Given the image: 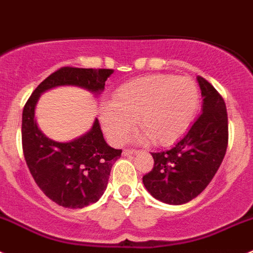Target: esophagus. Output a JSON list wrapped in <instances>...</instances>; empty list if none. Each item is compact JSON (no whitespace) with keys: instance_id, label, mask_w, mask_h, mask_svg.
I'll return each mask as SVG.
<instances>
[{"instance_id":"1","label":"esophagus","mask_w":253,"mask_h":253,"mask_svg":"<svg viewBox=\"0 0 253 253\" xmlns=\"http://www.w3.org/2000/svg\"><path fill=\"white\" fill-rule=\"evenodd\" d=\"M135 154H137V150H133V149H131V150L125 149L124 152H122V155H124V156H132V155H135Z\"/></svg>"}]
</instances>
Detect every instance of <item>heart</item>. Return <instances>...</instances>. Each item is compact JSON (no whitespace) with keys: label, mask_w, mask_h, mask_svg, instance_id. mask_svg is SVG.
<instances>
[{"label":"heart","mask_w":253,"mask_h":253,"mask_svg":"<svg viewBox=\"0 0 253 253\" xmlns=\"http://www.w3.org/2000/svg\"><path fill=\"white\" fill-rule=\"evenodd\" d=\"M199 104L197 84L185 77L151 74L132 79L113 93L112 103L103 104L99 118L107 137L120 145L138 126L158 145L180 137L192 124Z\"/></svg>","instance_id":"obj_1"}]
</instances>
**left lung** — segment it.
I'll return each instance as SVG.
<instances>
[{"mask_svg": "<svg viewBox=\"0 0 253 253\" xmlns=\"http://www.w3.org/2000/svg\"><path fill=\"white\" fill-rule=\"evenodd\" d=\"M198 83L203 97L202 115L171 149L152 152L154 168L142 177L147 192L166 204H185L203 192L228 146L224 99L204 78L198 77Z\"/></svg>", "mask_w": 253, "mask_h": 253, "instance_id": "left-lung-1", "label": "left lung"}]
</instances>
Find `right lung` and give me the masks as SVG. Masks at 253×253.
<instances>
[{
    "label": "right lung",
    "mask_w": 253,
    "mask_h": 253,
    "mask_svg": "<svg viewBox=\"0 0 253 253\" xmlns=\"http://www.w3.org/2000/svg\"><path fill=\"white\" fill-rule=\"evenodd\" d=\"M112 73V69L60 68L39 84L22 111L27 168L42 193L64 208H84L102 197L122 150L107 145L97 118L90 131L76 140L58 142L47 138L36 125V103L42 92L59 85H76L99 94Z\"/></svg>",
    "instance_id": "1"
}]
</instances>
